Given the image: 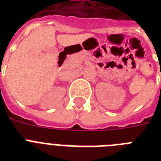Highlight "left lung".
<instances>
[{
	"mask_svg": "<svg viewBox=\"0 0 161 161\" xmlns=\"http://www.w3.org/2000/svg\"><path fill=\"white\" fill-rule=\"evenodd\" d=\"M160 75H161V73H160Z\"/></svg>",
	"mask_w": 161,
	"mask_h": 161,
	"instance_id": "1",
	"label": "left lung"
}]
</instances>
